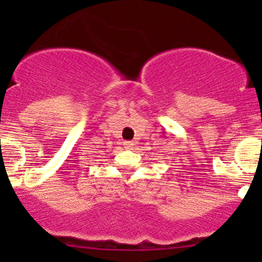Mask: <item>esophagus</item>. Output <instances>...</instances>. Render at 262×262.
<instances>
[{
	"mask_svg": "<svg viewBox=\"0 0 262 262\" xmlns=\"http://www.w3.org/2000/svg\"><path fill=\"white\" fill-rule=\"evenodd\" d=\"M124 147H125L126 149H130V148L133 147V142H124Z\"/></svg>",
	"mask_w": 262,
	"mask_h": 262,
	"instance_id": "34e87169",
	"label": "esophagus"
}]
</instances>
